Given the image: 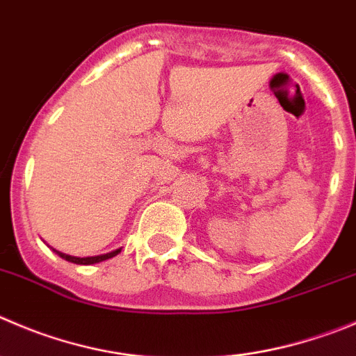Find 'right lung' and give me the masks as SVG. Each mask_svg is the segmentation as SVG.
<instances>
[{
	"label": "right lung",
	"mask_w": 356,
	"mask_h": 356,
	"mask_svg": "<svg viewBox=\"0 0 356 356\" xmlns=\"http://www.w3.org/2000/svg\"><path fill=\"white\" fill-rule=\"evenodd\" d=\"M122 248L115 250V252H110V253H104V255H96V257H83V259H80V257H71V255H66V253H60L57 252V250H54V252L57 253V255L60 257V259L67 260V262H73V264H83V266H90V264H97V262H103V260H108L111 259V257L118 255L120 253Z\"/></svg>",
	"instance_id": "add662e5"
}]
</instances>
